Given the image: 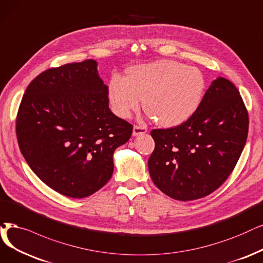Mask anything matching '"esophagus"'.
<instances>
[{
	"label": "esophagus",
	"instance_id": "34e87169",
	"mask_svg": "<svg viewBox=\"0 0 263 263\" xmlns=\"http://www.w3.org/2000/svg\"><path fill=\"white\" fill-rule=\"evenodd\" d=\"M148 132L146 127L144 125H135L134 129H133V136H138V135H142Z\"/></svg>",
	"mask_w": 263,
	"mask_h": 263
}]
</instances>
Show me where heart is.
<instances>
[{
	"mask_svg": "<svg viewBox=\"0 0 263 263\" xmlns=\"http://www.w3.org/2000/svg\"><path fill=\"white\" fill-rule=\"evenodd\" d=\"M206 88L203 72L175 60H159L127 70L126 79L113 77L109 99L113 111L128 119L143 99L145 111L164 127L182 124L201 104Z\"/></svg>",
	"mask_w": 263,
	"mask_h": 263,
	"instance_id": "b5f03b06",
	"label": "heart"
}]
</instances>
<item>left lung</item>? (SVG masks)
I'll list each match as a JSON object with an SVG mask.
<instances>
[{
    "label": "left lung",
    "mask_w": 263,
    "mask_h": 263,
    "mask_svg": "<svg viewBox=\"0 0 263 263\" xmlns=\"http://www.w3.org/2000/svg\"><path fill=\"white\" fill-rule=\"evenodd\" d=\"M248 112L238 89L218 78L190 119L153 129L148 167L160 190L178 201L213 193L233 172L248 135Z\"/></svg>",
    "instance_id": "8db88e82"
}]
</instances>
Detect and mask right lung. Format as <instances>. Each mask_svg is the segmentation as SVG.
<instances>
[{"label":"right lung","instance_id":"obj_1","mask_svg":"<svg viewBox=\"0 0 263 263\" xmlns=\"http://www.w3.org/2000/svg\"><path fill=\"white\" fill-rule=\"evenodd\" d=\"M108 86L87 59L42 72L20 102L16 134L33 173L56 192L83 198L112 177L113 152L133 125L109 108Z\"/></svg>","mask_w":263,"mask_h":263}]
</instances>
